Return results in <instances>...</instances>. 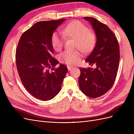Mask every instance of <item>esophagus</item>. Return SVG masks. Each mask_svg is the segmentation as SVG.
I'll return each instance as SVG.
<instances>
[{"instance_id":"esophagus-1","label":"esophagus","mask_w":134,"mask_h":134,"mask_svg":"<svg viewBox=\"0 0 134 134\" xmlns=\"http://www.w3.org/2000/svg\"><path fill=\"white\" fill-rule=\"evenodd\" d=\"M67 68H68V69L69 71L71 70V69L72 68V67L71 66H69V65H68V66H67Z\"/></svg>"}]
</instances>
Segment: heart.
Wrapping results in <instances>:
<instances>
[{"label":"heart","instance_id":"b5f03b06","mask_svg":"<svg viewBox=\"0 0 134 134\" xmlns=\"http://www.w3.org/2000/svg\"><path fill=\"white\" fill-rule=\"evenodd\" d=\"M63 34L69 37L76 40V48L84 53H88L94 47L96 42L95 35L90 32L89 28L78 21L69 23L65 27ZM51 45L56 51H60L63 46L64 38L58 32H54L51 38ZM81 56L80 52L78 50H65L59 56L60 62L69 65L78 63Z\"/></svg>","mask_w":134,"mask_h":134}]
</instances>
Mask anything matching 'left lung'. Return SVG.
<instances>
[{"instance_id":"8db88e82","label":"left lung","mask_w":134,"mask_h":134,"mask_svg":"<svg viewBox=\"0 0 134 134\" xmlns=\"http://www.w3.org/2000/svg\"><path fill=\"white\" fill-rule=\"evenodd\" d=\"M91 23L96 35L94 49L86 60L96 68H80L79 85L81 91L92 98L105 94L112 87L120 62V49L115 34L104 24L93 17H84Z\"/></svg>"}]
</instances>
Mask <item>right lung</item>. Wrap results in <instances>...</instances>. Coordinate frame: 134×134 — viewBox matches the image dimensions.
Instances as JSON below:
<instances>
[{
  "label": "right lung",
  "instance_id": "1",
  "mask_svg": "<svg viewBox=\"0 0 134 134\" xmlns=\"http://www.w3.org/2000/svg\"><path fill=\"white\" fill-rule=\"evenodd\" d=\"M65 21L36 23L21 36L16 50L15 62L24 87L35 98L43 101L52 99L61 90L67 67L52 56L51 38Z\"/></svg>",
  "mask_w": 134,
  "mask_h": 134
}]
</instances>
